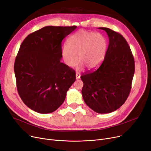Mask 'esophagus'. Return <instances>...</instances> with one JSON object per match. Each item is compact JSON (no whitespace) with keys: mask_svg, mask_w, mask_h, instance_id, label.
I'll list each match as a JSON object with an SVG mask.
<instances>
[{"mask_svg":"<svg viewBox=\"0 0 151 151\" xmlns=\"http://www.w3.org/2000/svg\"><path fill=\"white\" fill-rule=\"evenodd\" d=\"M81 77V74L80 73H76V80H79Z\"/></svg>","mask_w":151,"mask_h":151,"instance_id":"obj_1","label":"esophagus"}]
</instances>
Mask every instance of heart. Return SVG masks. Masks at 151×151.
I'll use <instances>...</instances> for the list:
<instances>
[{
    "instance_id": "obj_1",
    "label": "heart",
    "mask_w": 151,
    "mask_h": 151,
    "mask_svg": "<svg viewBox=\"0 0 151 151\" xmlns=\"http://www.w3.org/2000/svg\"><path fill=\"white\" fill-rule=\"evenodd\" d=\"M105 37L100 34L80 30L68 40L67 45L62 49V56L70 67L76 65L79 60L78 70L85 66L89 69L98 67L104 60L107 51Z\"/></svg>"
}]
</instances>
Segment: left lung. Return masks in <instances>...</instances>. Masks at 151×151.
I'll return each instance as SVG.
<instances>
[{
    "mask_svg": "<svg viewBox=\"0 0 151 151\" xmlns=\"http://www.w3.org/2000/svg\"><path fill=\"white\" fill-rule=\"evenodd\" d=\"M109 45L104 62L93 72L81 76L82 96L95 112L109 113L119 108L131 90L134 61L130 47L122 35L106 27Z\"/></svg>",
    "mask_w": 151,
    "mask_h": 151,
    "instance_id": "left-lung-1",
    "label": "left lung"
}]
</instances>
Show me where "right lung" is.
Returning a JSON list of instances; mask_svg holds the SVG:
<instances>
[{
  "label": "right lung",
  "mask_w": 151,
  "mask_h": 151,
  "mask_svg": "<svg viewBox=\"0 0 151 151\" xmlns=\"http://www.w3.org/2000/svg\"><path fill=\"white\" fill-rule=\"evenodd\" d=\"M76 26H46L29 35L16 58L17 89L25 105L35 112L51 113L64 101L76 80L75 71L60 62L62 41Z\"/></svg>",
  "instance_id": "obj_1"
}]
</instances>
